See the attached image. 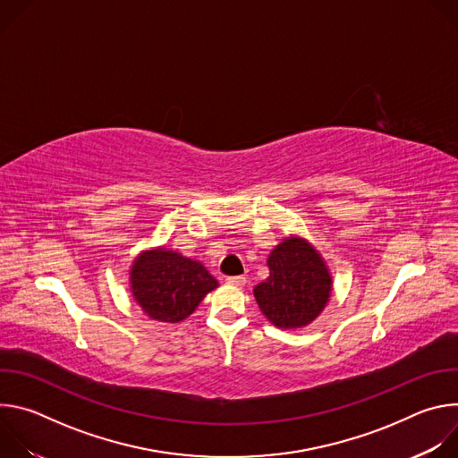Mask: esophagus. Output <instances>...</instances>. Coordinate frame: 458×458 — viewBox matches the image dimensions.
I'll use <instances>...</instances> for the list:
<instances>
[{
    "instance_id": "34e87169",
    "label": "esophagus",
    "mask_w": 458,
    "mask_h": 458,
    "mask_svg": "<svg viewBox=\"0 0 458 458\" xmlns=\"http://www.w3.org/2000/svg\"><path fill=\"white\" fill-rule=\"evenodd\" d=\"M226 283L232 284V286H244L246 277L244 276H232V277H226Z\"/></svg>"
}]
</instances>
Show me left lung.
I'll use <instances>...</instances> for the list:
<instances>
[{"mask_svg":"<svg viewBox=\"0 0 458 458\" xmlns=\"http://www.w3.org/2000/svg\"><path fill=\"white\" fill-rule=\"evenodd\" d=\"M270 277L253 288L255 301L277 328H301L326 306L332 277L302 239H284L268 257Z\"/></svg>","mask_w":458,"mask_h":458,"instance_id":"8db88e82","label":"left lung"}]
</instances>
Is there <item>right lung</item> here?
<instances>
[{
	"label": "right lung",
	"instance_id": "add662e5",
	"mask_svg": "<svg viewBox=\"0 0 458 458\" xmlns=\"http://www.w3.org/2000/svg\"><path fill=\"white\" fill-rule=\"evenodd\" d=\"M130 283L143 311L161 322L186 318L217 286L198 260L163 248L147 251L136 260Z\"/></svg>",
	"mask_w": 458,
	"mask_h": 458
}]
</instances>
